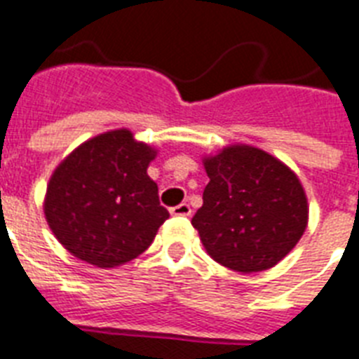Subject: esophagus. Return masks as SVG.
I'll use <instances>...</instances> for the list:
<instances>
[{"mask_svg":"<svg viewBox=\"0 0 359 359\" xmlns=\"http://www.w3.org/2000/svg\"><path fill=\"white\" fill-rule=\"evenodd\" d=\"M170 212L171 215H180V217H188V215H191V208H189L188 203H180V205L173 206Z\"/></svg>","mask_w":359,"mask_h":359,"instance_id":"esophagus-1","label":"esophagus"}]
</instances>
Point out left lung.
Segmentation results:
<instances>
[{"mask_svg": "<svg viewBox=\"0 0 359 359\" xmlns=\"http://www.w3.org/2000/svg\"><path fill=\"white\" fill-rule=\"evenodd\" d=\"M210 182L191 219L217 264L240 273L276 265L308 223V201L297 175L275 156L230 145L205 158Z\"/></svg>", "mask_w": 359, "mask_h": 359, "instance_id": "1", "label": "left lung"}]
</instances>
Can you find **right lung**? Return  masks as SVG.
<instances>
[{
    "label": "right lung",
    "instance_id": "right-lung-1",
    "mask_svg": "<svg viewBox=\"0 0 359 359\" xmlns=\"http://www.w3.org/2000/svg\"><path fill=\"white\" fill-rule=\"evenodd\" d=\"M149 145L130 130L79 145L49 180L43 212L57 240L81 260L114 267L140 256L170 217L147 175Z\"/></svg>",
    "mask_w": 359,
    "mask_h": 359
}]
</instances>
